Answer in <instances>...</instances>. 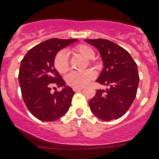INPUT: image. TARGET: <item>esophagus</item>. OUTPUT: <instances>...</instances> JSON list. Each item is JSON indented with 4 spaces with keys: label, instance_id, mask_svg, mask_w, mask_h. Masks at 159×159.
I'll list each match as a JSON object with an SVG mask.
<instances>
[{
    "label": "esophagus",
    "instance_id": "obj_1",
    "mask_svg": "<svg viewBox=\"0 0 159 159\" xmlns=\"http://www.w3.org/2000/svg\"><path fill=\"white\" fill-rule=\"evenodd\" d=\"M83 89V87H73V90L75 92H78V91L81 90Z\"/></svg>",
    "mask_w": 159,
    "mask_h": 159
}]
</instances>
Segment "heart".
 <instances>
[{"label":"heart","instance_id":"1","mask_svg":"<svg viewBox=\"0 0 159 159\" xmlns=\"http://www.w3.org/2000/svg\"><path fill=\"white\" fill-rule=\"evenodd\" d=\"M72 52L81 54L86 59H93L95 56V52L91 47L87 45H78L72 48ZM93 60H91V62ZM54 65L59 73L64 74L69 69V57L64 51H60L56 54L54 60ZM95 77V73L91 69L76 72L73 71L67 75L66 80L67 84L72 87H83L93 80Z\"/></svg>","mask_w":159,"mask_h":159}]
</instances>
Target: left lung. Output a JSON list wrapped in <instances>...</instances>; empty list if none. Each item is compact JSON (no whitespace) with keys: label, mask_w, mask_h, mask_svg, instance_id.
Returning a JSON list of instances; mask_svg holds the SVG:
<instances>
[{"label":"left lung","mask_w":159,"mask_h":159,"mask_svg":"<svg viewBox=\"0 0 159 159\" xmlns=\"http://www.w3.org/2000/svg\"><path fill=\"white\" fill-rule=\"evenodd\" d=\"M101 54L104 69L96 81L108 87L98 90L89 106L95 116L104 121L123 116L136 97L139 83L138 66L125 49L107 39H85Z\"/></svg>","instance_id":"left-lung-1"}]
</instances>
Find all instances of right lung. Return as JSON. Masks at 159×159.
<instances>
[{"label":"right lung","instance_id":"add662e5","mask_svg":"<svg viewBox=\"0 0 159 159\" xmlns=\"http://www.w3.org/2000/svg\"><path fill=\"white\" fill-rule=\"evenodd\" d=\"M77 40L48 39L29 50L21 61L19 81L23 100L29 111L41 121H55L69 111L75 92L66 86L54 68V60L60 50ZM56 86L64 88L52 94L50 91Z\"/></svg>","mask_w":159,"mask_h":159}]
</instances>
